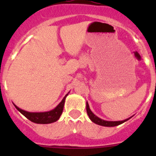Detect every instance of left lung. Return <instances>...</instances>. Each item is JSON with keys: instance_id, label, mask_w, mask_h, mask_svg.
I'll return each instance as SVG.
<instances>
[{"instance_id": "obj_1", "label": "left lung", "mask_w": 156, "mask_h": 156, "mask_svg": "<svg viewBox=\"0 0 156 156\" xmlns=\"http://www.w3.org/2000/svg\"><path fill=\"white\" fill-rule=\"evenodd\" d=\"M87 115L89 116V118L90 119V120L92 122H94V123L98 125H100V126H118L119 124H122L124 122L127 121L128 119H125V120H122V121H105V120H103V119H100L98 118V116L94 115V114L90 111V108H89V105L88 103H87Z\"/></svg>"}]
</instances>
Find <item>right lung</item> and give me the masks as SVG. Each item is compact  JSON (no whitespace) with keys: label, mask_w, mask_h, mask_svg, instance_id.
Wrapping results in <instances>:
<instances>
[{"label":"right lung","mask_w":156,"mask_h":156,"mask_svg":"<svg viewBox=\"0 0 156 156\" xmlns=\"http://www.w3.org/2000/svg\"><path fill=\"white\" fill-rule=\"evenodd\" d=\"M68 94H66L62 99L60 104L54 108L53 110L49 112H29L22 110L21 108H18L17 106L15 105L17 110H19L24 116H26L28 119H30L31 122H34L35 123H41V124H48V123H51V122H55L60 118L62 113L63 108H64L65 100Z\"/></svg>","instance_id":"obj_1"}]
</instances>
